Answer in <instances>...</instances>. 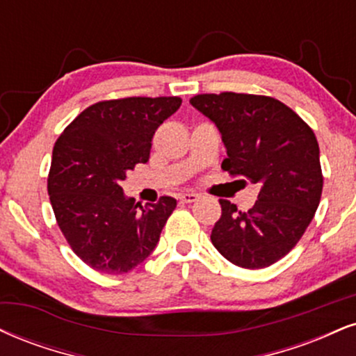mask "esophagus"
Listing matches in <instances>:
<instances>
[{"label": "esophagus", "instance_id": "esophagus-1", "mask_svg": "<svg viewBox=\"0 0 356 356\" xmlns=\"http://www.w3.org/2000/svg\"><path fill=\"white\" fill-rule=\"evenodd\" d=\"M179 199H181L182 202L191 204V202H195V200L199 199V194H195V192H184V194H181Z\"/></svg>", "mask_w": 356, "mask_h": 356}]
</instances>
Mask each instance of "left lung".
Here are the masks:
<instances>
[{
    "label": "left lung",
    "mask_w": 356,
    "mask_h": 356,
    "mask_svg": "<svg viewBox=\"0 0 356 356\" xmlns=\"http://www.w3.org/2000/svg\"><path fill=\"white\" fill-rule=\"evenodd\" d=\"M191 104L219 127L222 169L260 187L247 212L220 199L211 241L242 268H264L289 254L314 219L323 189L312 127L275 97L243 92L197 94Z\"/></svg>",
    "instance_id": "1"
}]
</instances>
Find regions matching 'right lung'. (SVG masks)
<instances>
[{"instance_id":"add662e5","label":"right lung","mask_w":356,"mask_h":356,"mask_svg":"<svg viewBox=\"0 0 356 356\" xmlns=\"http://www.w3.org/2000/svg\"><path fill=\"white\" fill-rule=\"evenodd\" d=\"M182 99L122 97L86 108L56 140L48 194L56 222L86 265L102 273H126L143 264L159 242L175 199L136 204L121 182L145 164L157 127Z\"/></svg>"}]
</instances>
